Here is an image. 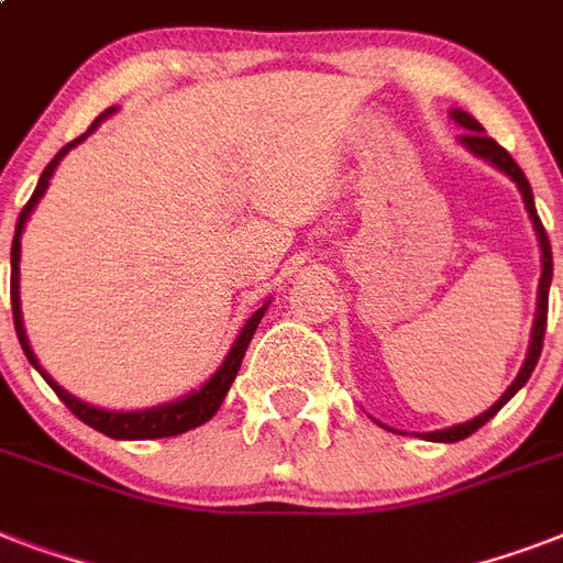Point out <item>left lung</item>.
<instances>
[{
	"label": "left lung",
	"mask_w": 563,
	"mask_h": 563,
	"mask_svg": "<svg viewBox=\"0 0 563 563\" xmlns=\"http://www.w3.org/2000/svg\"><path fill=\"white\" fill-rule=\"evenodd\" d=\"M450 119H455V125L464 128V134L459 136V143H462L464 148L473 154V157H479V161L490 163V166L503 172V175H508V178L517 184L520 195H523L526 212H529L534 233H538V242H541V283H538V309H534L532 339H529V351H526V360H523V365H520V371H517L515 383L508 385L506 391H503V397H499V400L494 402L490 409H485L482 415H476V418L464 420V423H455V427L435 429V432H423V438H429V441H441V444H455V441H462V438L473 435L476 429L485 427V423H488V420L494 418V415H497V411L503 409V406H506V402L511 400V397H515V394L520 391L526 383H529V376H532L534 365H538V360H541V351H543V330H547V309H550V283H552L550 236H547V230H543L541 216H538V210H534V195H532V187H529V180H526L523 169H520V166L511 161V154H508L503 145H497L488 134H485V128H482L479 122L471 117V113H464V110L453 108L450 110Z\"/></svg>",
	"instance_id": "left-lung-1"
}]
</instances>
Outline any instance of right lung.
<instances>
[{
	"label": "right lung",
	"instance_id": "add662e5",
	"mask_svg": "<svg viewBox=\"0 0 563 563\" xmlns=\"http://www.w3.org/2000/svg\"><path fill=\"white\" fill-rule=\"evenodd\" d=\"M113 113H117V108L104 110V113H101V117L96 119L90 128H87V134H81L78 140H73V143L64 145V148L55 154V161L48 163L46 169H43V175H40L34 195H31L29 203L22 207L20 219H16V233H13V245H11V307H13V327H16V339H20L22 351H25V356H29L31 365L40 371V376H43L48 385H52V391H55L57 397L66 402V409L73 411L75 418H81L87 427L99 429V432H104L108 438H119V441H145V438H169V435H180V432H189V429L207 423V420H210L212 415L219 411V406L224 402V397H228L230 385H233V379H236L239 365H242V360H245V351H247V344H251V339H254L256 324L263 321L265 309H268V303H272V300H265L263 307L256 309L254 316L247 318L245 324H242L239 335L233 339V344H230L228 356L221 360V365L216 368V374H212L207 383L198 385L195 391L178 397V400L161 402V406H152V409H131V411L101 409V406H92V402L78 400L75 394L66 391L64 385H57L55 379L46 374V368L40 365V360L34 356V351H31L29 333H25V324H22V300H20L22 230H25V221H29V216L40 203V198L46 195L48 180H52V175H55L57 163L64 161L66 154L73 152L75 145H81L84 140H87V136H90L92 131H96V128L104 122V119L113 117Z\"/></svg>",
	"mask_w": 563,
	"mask_h": 563
}]
</instances>
